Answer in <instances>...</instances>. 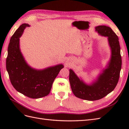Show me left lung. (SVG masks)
I'll return each instance as SVG.
<instances>
[{"instance_id": "1", "label": "left lung", "mask_w": 129, "mask_h": 129, "mask_svg": "<svg viewBox=\"0 0 129 129\" xmlns=\"http://www.w3.org/2000/svg\"><path fill=\"white\" fill-rule=\"evenodd\" d=\"M99 35L107 37L111 49V58L105 69L100 73L96 80L87 84L80 79L72 69H69V82L73 93L78 98L88 101L100 100L114 90L117 84L122 67V57L118 38L108 26L95 27Z\"/></svg>"}]
</instances>
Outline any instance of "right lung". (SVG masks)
Here are the masks:
<instances>
[{
	"instance_id": "add662e5",
	"label": "right lung",
	"mask_w": 129,
	"mask_h": 129,
	"mask_svg": "<svg viewBox=\"0 0 129 129\" xmlns=\"http://www.w3.org/2000/svg\"><path fill=\"white\" fill-rule=\"evenodd\" d=\"M27 24H23L11 37L6 58V69L11 82L17 91L31 99L48 95L53 82L64 67L62 64L38 70L27 63L20 49L19 40Z\"/></svg>"
}]
</instances>
